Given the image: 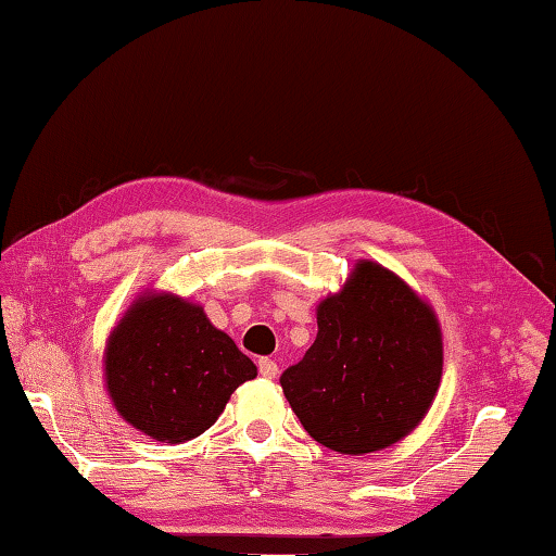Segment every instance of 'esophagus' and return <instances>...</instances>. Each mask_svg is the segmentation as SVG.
<instances>
[{
  "instance_id": "obj_1",
  "label": "esophagus",
  "mask_w": 556,
  "mask_h": 556,
  "mask_svg": "<svg viewBox=\"0 0 556 556\" xmlns=\"http://www.w3.org/2000/svg\"><path fill=\"white\" fill-rule=\"evenodd\" d=\"M257 369H260V375L265 377V379H275V377L279 375L277 362H275V359H269V357H262V359L257 362Z\"/></svg>"
}]
</instances>
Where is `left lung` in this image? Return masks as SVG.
Segmentation results:
<instances>
[{
	"instance_id": "obj_1",
	"label": "left lung",
	"mask_w": 556,
	"mask_h": 556,
	"mask_svg": "<svg viewBox=\"0 0 556 556\" xmlns=\"http://www.w3.org/2000/svg\"><path fill=\"white\" fill-rule=\"evenodd\" d=\"M442 375L435 313L375 262L318 306V336L279 377L308 435L340 454L389 447L418 426Z\"/></svg>"
}]
</instances>
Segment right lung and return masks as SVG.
I'll return each instance as SVG.
<instances>
[{"instance_id": "add662e5", "label": "right lung", "mask_w": 556, "mask_h": 556, "mask_svg": "<svg viewBox=\"0 0 556 556\" xmlns=\"http://www.w3.org/2000/svg\"><path fill=\"white\" fill-rule=\"evenodd\" d=\"M106 387L130 426L160 442H187L214 426L240 383L257 377L252 359L201 306L143 296L111 332Z\"/></svg>"}]
</instances>
